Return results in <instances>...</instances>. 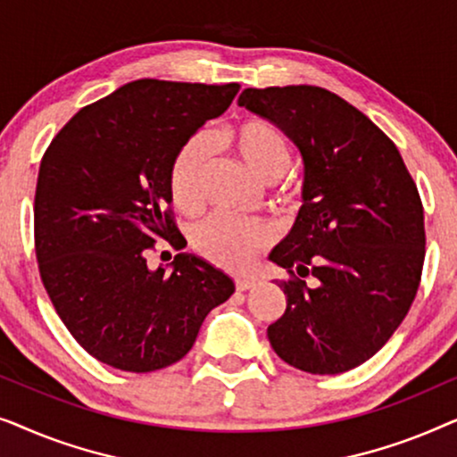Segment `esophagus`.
<instances>
[{"label": "esophagus", "instance_id": "34e87169", "mask_svg": "<svg viewBox=\"0 0 457 457\" xmlns=\"http://www.w3.org/2000/svg\"><path fill=\"white\" fill-rule=\"evenodd\" d=\"M255 283L252 278H235V287H237V291H249L252 289Z\"/></svg>", "mask_w": 457, "mask_h": 457}]
</instances>
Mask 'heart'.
<instances>
[{
	"instance_id": "heart-1",
	"label": "heart",
	"mask_w": 457,
	"mask_h": 457,
	"mask_svg": "<svg viewBox=\"0 0 457 457\" xmlns=\"http://www.w3.org/2000/svg\"><path fill=\"white\" fill-rule=\"evenodd\" d=\"M224 141L237 160L264 183H274L291 166V147L274 124L252 118L227 129ZM212 147L204 135L187 139L172 155L168 168V189L180 212L193 214L204 202V180L210 168ZM274 239L270 224L239 220L214 214L199 222L191 233V245L212 264L228 270H245L255 255Z\"/></svg>"
}]
</instances>
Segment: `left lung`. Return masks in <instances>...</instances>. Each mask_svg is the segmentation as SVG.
Wrapping results in <instances>:
<instances>
[{
	"instance_id": "8db88e82",
	"label": "left lung",
	"mask_w": 457,
	"mask_h": 457,
	"mask_svg": "<svg viewBox=\"0 0 457 457\" xmlns=\"http://www.w3.org/2000/svg\"><path fill=\"white\" fill-rule=\"evenodd\" d=\"M247 108L283 130L303 160L302 208L270 260L287 310L268 327L280 360L341 374L370 360L408 314L424 264V210L389 137L335 93L245 89ZM314 276V287L304 285Z\"/></svg>"
}]
</instances>
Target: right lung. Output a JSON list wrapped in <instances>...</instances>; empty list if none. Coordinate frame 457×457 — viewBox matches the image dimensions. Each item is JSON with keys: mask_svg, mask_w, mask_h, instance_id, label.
<instances>
[{"mask_svg": "<svg viewBox=\"0 0 457 457\" xmlns=\"http://www.w3.org/2000/svg\"><path fill=\"white\" fill-rule=\"evenodd\" d=\"M239 83L141 79L85 105L54 137L35 191V252L55 312L93 358L154 372L193 347L235 283L193 253L152 270L158 239L179 247L172 155L224 114Z\"/></svg>", "mask_w": 457, "mask_h": 457, "instance_id": "1", "label": "right lung"}]
</instances>
